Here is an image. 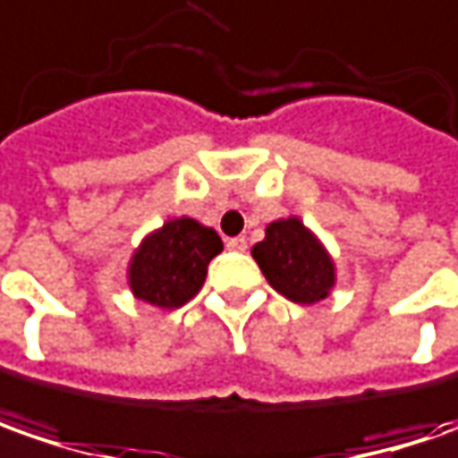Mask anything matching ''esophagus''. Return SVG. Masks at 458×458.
I'll use <instances>...</instances> for the list:
<instances>
[{"instance_id": "obj_1", "label": "esophagus", "mask_w": 458, "mask_h": 458, "mask_svg": "<svg viewBox=\"0 0 458 458\" xmlns=\"http://www.w3.org/2000/svg\"><path fill=\"white\" fill-rule=\"evenodd\" d=\"M228 245V250H238V253H245V248H248V241H245L243 235H235V238H228L225 241Z\"/></svg>"}]
</instances>
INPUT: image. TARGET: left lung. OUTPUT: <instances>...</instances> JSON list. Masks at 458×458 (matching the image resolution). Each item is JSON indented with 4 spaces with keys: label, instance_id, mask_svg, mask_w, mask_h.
I'll return each instance as SVG.
<instances>
[{
    "label": "left lung",
    "instance_id": "obj_1",
    "mask_svg": "<svg viewBox=\"0 0 458 458\" xmlns=\"http://www.w3.org/2000/svg\"><path fill=\"white\" fill-rule=\"evenodd\" d=\"M250 253L266 281L293 304H317L337 284L332 253L296 215L268 223L266 238L253 245Z\"/></svg>",
    "mask_w": 458,
    "mask_h": 458
}]
</instances>
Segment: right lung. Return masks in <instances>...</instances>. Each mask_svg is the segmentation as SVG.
<instances>
[{
  "label": "right lung",
  "instance_id": "right-lung-1",
  "mask_svg": "<svg viewBox=\"0 0 458 458\" xmlns=\"http://www.w3.org/2000/svg\"><path fill=\"white\" fill-rule=\"evenodd\" d=\"M220 250L223 241L213 228L187 215L172 217L136 245L126 266V284L144 304L180 309L198 296L208 266Z\"/></svg>",
  "mask_w": 458,
  "mask_h": 458
}]
</instances>
